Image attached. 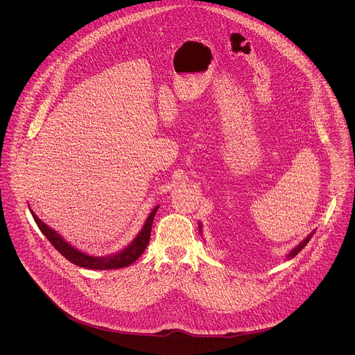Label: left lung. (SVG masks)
I'll use <instances>...</instances> for the list:
<instances>
[{"label": "left lung", "instance_id": "1", "mask_svg": "<svg viewBox=\"0 0 355 355\" xmlns=\"http://www.w3.org/2000/svg\"><path fill=\"white\" fill-rule=\"evenodd\" d=\"M312 236H313V233H311V234H309V236H308L305 240H303V241H302L299 245H296V247H295V248H293V250L289 252V254H288V259H293V257L297 254V252H299V251H300L303 247H305V245L309 243V240L312 239Z\"/></svg>", "mask_w": 355, "mask_h": 355}]
</instances>
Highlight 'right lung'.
<instances>
[{
    "label": "right lung",
    "mask_w": 355,
    "mask_h": 355,
    "mask_svg": "<svg viewBox=\"0 0 355 355\" xmlns=\"http://www.w3.org/2000/svg\"><path fill=\"white\" fill-rule=\"evenodd\" d=\"M159 207H156L151 214L148 215L141 232L137 234V237L132 241L130 245H128V248H125L123 251L118 252L115 256L111 257H91L84 254V252L78 251L77 248L71 247L69 243H66L53 229H50L47 225H44L32 211V216L37 225V227L40 229V232L46 236V239L53 244V247L60 252L63 257H66L70 263L83 267V268H89V270H115V268H123L130 266L132 263H135L143 251L146 250L148 241H150V233H151V226H153V219L155 215L157 212Z\"/></svg>",
    "instance_id": "right-lung-1"
}]
</instances>
